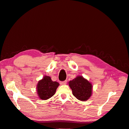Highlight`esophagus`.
Masks as SVG:
<instances>
[{"instance_id":"1","label":"esophagus","mask_w":129,"mask_h":129,"mask_svg":"<svg viewBox=\"0 0 129 129\" xmlns=\"http://www.w3.org/2000/svg\"><path fill=\"white\" fill-rule=\"evenodd\" d=\"M66 83H67V81H62V82H60V84H61V85L66 84Z\"/></svg>"}]
</instances>
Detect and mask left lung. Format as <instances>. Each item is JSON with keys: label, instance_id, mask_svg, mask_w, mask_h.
<instances>
[{"label": "left lung", "instance_id": "left-lung-1", "mask_svg": "<svg viewBox=\"0 0 129 129\" xmlns=\"http://www.w3.org/2000/svg\"><path fill=\"white\" fill-rule=\"evenodd\" d=\"M68 85L73 95L80 101H86L92 95V85L82 76H77L69 82Z\"/></svg>", "mask_w": 129, "mask_h": 129}]
</instances>
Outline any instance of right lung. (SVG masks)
Returning a JSON list of instances; mask_svg holds the SVG:
<instances>
[{
    "mask_svg": "<svg viewBox=\"0 0 129 129\" xmlns=\"http://www.w3.org/2000/svg\"><path fill=\"white\" fill-rule=\"evenodd\" d=\"M59 85L57 82L53 81L50 76H44L38 81L37 85V93L39 98L42 100L50 99L55 94Z\"/></svg>",
    "mask_w": 129,
    "mask_h": 129,
    "instance_id": "1",
    "label": "right lung"
}]
</instances>
